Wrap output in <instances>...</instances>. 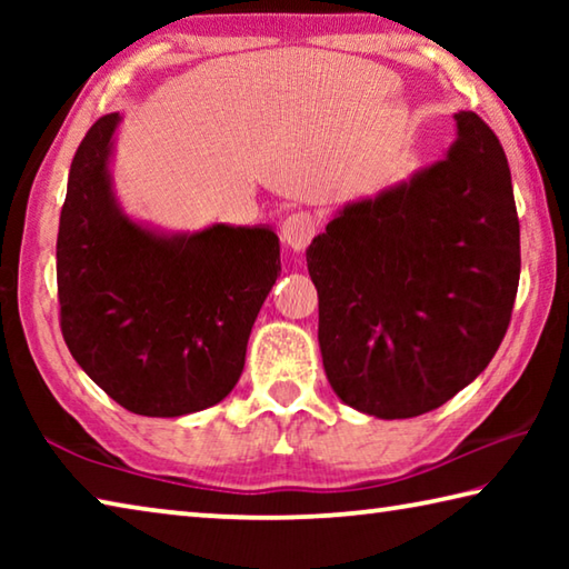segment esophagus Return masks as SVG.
<instances>
[{
	"mask_svg": "<svg viewBox=\"0 0 569 569\" xmlns=\"http://www.w3.org/2000/svg\"><path fill=\"white\" fill-rule=\"evenodd\" d=\"M316 230H319V220L308 210H296V213L288 216L281 223V238L288 248L293 250H306L311 243Z\"/></svg>",
	"mask_w": 569,
	"mask_h": 569,
	"instance_id": "obj_1",
	"label": "esophagus"
}]
</instances>
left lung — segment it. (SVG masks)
Listing matches in <instances>:
<instances>
[{"label":"left lung","mask_w":569,"mask_h":569,"mask_svg":"<svg viewBox=\"0 0 569 569\" xmlns=\"http://www.w3.org/2000/svg\"><path fill=\"white\" fill-rule=\"evenodd\" d=\"M447 158L346 206L306 250L319 346L343 403L379 419L439 409L502 343L519 286V218L507 156L457 112Z\"/></svg>","instance_id":"8db88e82"}]
</instances>
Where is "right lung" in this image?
I'll list each match as a JSON object with an SVG mask.
<instances>
[{
	"label": "right lung",
	"mask_w": 569,
	"mask_h": 569,
	"mask_svg": "<svg viewBox=\"0 0 569 569\" xmlns=\"http://www.w3.org/2000/svg\"><path fill=\"white\" fill-rule=\"evenodd\" d=\"M120 114L74 152L57 233L62 336L82 371L132 413L182 417L223 401L281 276L271 228L210 226L158 236L122 213L110 188Z\"/></svg>",
	"instance_id": "right-lung-1"
}]
</instances>
